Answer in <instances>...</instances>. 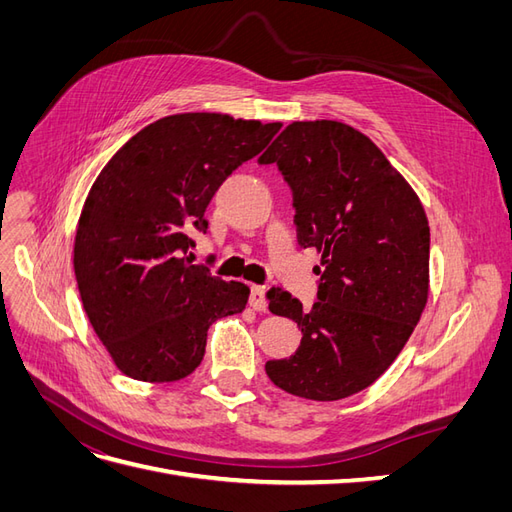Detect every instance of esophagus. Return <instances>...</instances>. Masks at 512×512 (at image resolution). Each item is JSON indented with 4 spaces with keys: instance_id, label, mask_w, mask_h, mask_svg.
Wrapping results in <instances>:
<instances>
[{
    "instance_id": "obj_1",
    "label": "esophagus",
    "mask_w": 512,
    "mask_h": 512,
    "mask_svg": "<svg viewBox=\"0 0 512 512\" xmlns=\"http://www.w3.org/2000/svg\"><path fill=\"white\" fill-rule=\"evenodd\" d=\"M250 305L256 309V312H267V297H265V290H262L260 286H254L252 292H250Z\"/></svg>"
}]
</instances>
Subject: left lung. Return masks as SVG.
Instances as JSON below:
<instances>
[{"instance_id":"1","label":"left lung","mask_w":512,"mask_h":512,"mask_svg":"<svg viewBox=\"0 0 512 512\" xmlns=\"http://www.w3.org/2000/svg\"><path fill=\"white\" fill-rule=\"evenodd\" d=\"M260 164L292 190L301 247H316L318 301L282 288L269 309L301 329L290 359L269 361L282 391L337 401L374 384L406 346L429 294V224L421 200L365 134L339 121H294Z\"/></svg>"}]
</instances>
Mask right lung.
Instances as JSON below:
<instances>
[{
  "mask_svg": "<svg viewBox=\"0 0 512 512\" xmlns=\"http://www.w3.org/2000/svg\"><path fill=\"white\" fill-rule=\"evenodd\" d=\"M280 128L218 113L170 115L132 136L91 185L74 239L76 284L126 376H190L211 324L245 309L250 288L213 277L188 252L192 232H207L213 194Z\"/></svg>",
  "mask_w": 512,
  "mask_h": 512,
  "instance_id": "right-lung-1",
  "label": "right lung"
}]
</instances>
